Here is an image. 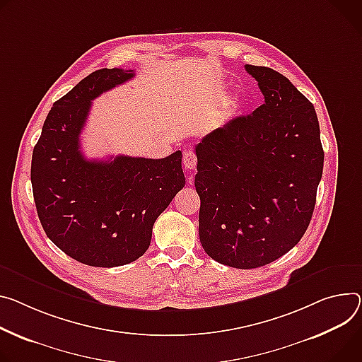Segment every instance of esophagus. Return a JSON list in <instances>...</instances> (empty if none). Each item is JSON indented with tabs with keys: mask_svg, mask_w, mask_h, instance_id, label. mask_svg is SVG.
Segmentation results:
<instances>
[{
	"mask_svg": "<svg viewBox=\"0 0 362 362\" xmlns=\"http://www.w3.org/2000/svg\"><path fill=\"white\" fill-rule=\"evenodd\" d=\"M196 163H198V158H196V154L192 150H186L183 153V166L186 169H194Z\"/></svg>",
	"mask_w": 362,
	"mask_h": 362,
	"instance_id": "34e87169",
	"label": "esophagus"
}]
</instances>
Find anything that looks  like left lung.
<instances>
[{"mask_svg": "<svg viewBox=\"0 0 362 362\" xmlns=\"http://www.w3.org/2000/svg\"><path fill=\"white\" fill-rule=\"evenodd\" d=\"M264 104L196 144L199 238L221 264L257 269L284 255L310 223L323 170L315 107L286 76L245 64Z\"/></svg>", "mask_w": 362, "mask_h": 362, "instance_id": "left-lung-1", "label": "left lung"}]
</instances>
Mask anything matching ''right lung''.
Segmentation results:
<instances>
[{
	"label": "right lung",
	"mask_w": 362,
	"mask_h": 362,
	"mask_svg": "<svg viewBox=\"0 0 362 362\" xmlns=\"http://www.w3.org/2000/svg\"><path fill=\"white\" fill-rule=\"evenodd\" d=\"M133 76L134 71L114 68L82 79L53 104L33 150V196L46 235L92 267L140 258L157 216L185 186L179 150L164 158L108 160H88L81 151L92 101Z\"/></svg>",
	"instance_id": "add662e5"
}]
</instances>
